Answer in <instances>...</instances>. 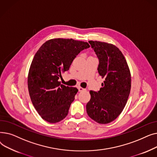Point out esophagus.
I'll list each match as a JSON object with an SVG mask.
<instances>
[{"label": "esophagus", "instance_id": "esophagus-1", "mask_svg": "<svg viewBox=\"0 0 157 157\" xmlns=\"http://www.w3.org/2000/svg\"><path fill=\"white\" fill-rule=\"evenodd\" d=\"M78 88V90H79V92H83V91H85V90H86V89H85V88H82V87H81V86H79Z\"/></svg>", "mask_w": 157, "mask_h": 157}]
</instances>
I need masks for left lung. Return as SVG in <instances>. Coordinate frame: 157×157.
I'll use <instances>...</instances> for the list:
<instances>
[{
  "mask_svg": "<svg viewBox=\"0 0 157 157\" xmlns=\"http://www.w3.org/2000/svg\"><path fill=\"white\" fill-rule=\"evenodd\" d=\"M99 64L98 72L104 79L99 91L90 90L86 104L88 116L101 124L116 119L124 109L131 88V75L127 62L120 49L113 44L90 40Z\"/></svg>",
  "mask_w": 157,
  "mask_h": 157,
  "instance_id": "8db88e82",
  "label": "left lung"
}]
</instances>
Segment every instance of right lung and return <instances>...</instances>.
Returning <instances> with one entry per match:
<instances>
[{
    "mask_svg": "<svg viewBox=\"0 0 157 157\" xmlns=\"http://www.w3.org/2000/svg\"><path fill=\"white\" fill-rule=\"evenodd\" d=\"M90 46L72 39H52L35 54L29 71L28 89L33 105L45 121L55 123L67 117L78 90L61 84L59 79L76 55Z\"/></svg>",
    "mask_w": 157,
    "mask_h": 157,
    "instance_id": "add662e5",
    "label": "right lung"
}]
</instances>
